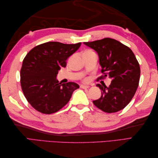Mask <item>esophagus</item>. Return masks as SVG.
I'll list each match as a JSON object with an SVG mask.
<instances>
[{"instance_id": "34e87169", "label": "esophagus", "mask_w": 158, "mask_h": 158, "mask_svg": "<svg viewBox=\"0 0 158 158\" xmlns=\"http://www.w3.org/2000/svg\"><path fill=\"white\" fill-rule=\"evenodd\" d=\"M80 88H82V89H88L89 88V86L88 85H80Z\"/></svg>"}]
</instances>
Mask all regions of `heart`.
I'll return each mask as SVG.
<instances>
[{
  "label": "heart",
  "mask_w": 158,
  "mask_h": 158,
  "mask_svg": "<svg viewBox=\"0 0 158 158\" xmlns=\"http://www.w3.org/2000/svg\"><path fill=\"white\" fill-rule=\"evenodd\" d=\"M92 52V50L88 49V50H86V51H85L84 53H87V52ZM88 81V79H84V81Z\"/></svg>",
  "instance_id": "1"
}]
</instances>
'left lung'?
<instances>
[{
    "label": "left lung",
    "instance_id": "obj_1",
    "mask_svg": "<svg viewBox=\"0 0 158 158\" xmlns=\"http://www.w3.org/2000/svg\"><path fill=\"white\" fill-rule=\"evenodd\" d=\"M84 44L98 54L103 75L98 79L106 77L111 79L109 87L97 85L102 95L94 100V105L108 113L122 110L132 99L139 86L140 69L135 55L128 47L110 38L84 42Z\"/></svg>",
    "mask_w": 158,
    "mask_h": 158
}]
</instances>
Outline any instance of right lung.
<instances>
[{
	"label": "right lung",
	"instance_id": "right-lung-1",
	"mask_svg": "<svg viewBox=\"0 0 158 158\" xmlns=\"http://www.w3.org/2000/svg\"><path fill=\"white\" fill-rule=\"evenodd\" d=\"M81 43L64 44L47 42L35 47L25 56L20 70V83L27 101L37 111L54 113L69 102L79 86L74 82L59 83L58 70L66 66V60Z\"/></svg>",
	"mask_w": 158,
	"mask_h": 158
}]
</instances>
